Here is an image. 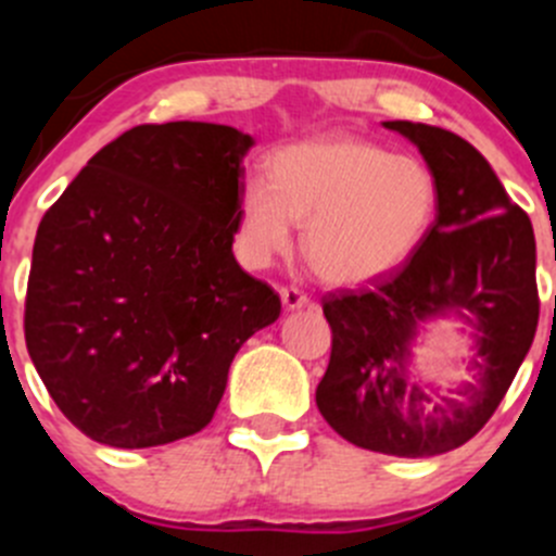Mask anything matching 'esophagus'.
Here are the masks:
<instances>
[{
  "instance_id": "1",
  "label": "esophagus",
  "mask_w": 556,
  "mask_h": 556,
  "mask_svg": "<svg viewBox=\"0 0 556 556\" xmlns=\"http://www.w3.org/2000/svg\"><path fill=\"white\" fill-rule=\"evenodd\" d=\"M279 299H282L285 309H304V306H309V295L301 293L299 288H282L279 290Z\"/></svg>"
}]
</instances>
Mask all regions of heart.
<instances>
[{
	"label": "heart",
	"instance_id": "heart-1",
	"mask_svg": "<svg viewBox=\"0 0 556 556\" xmlns=\"http://www.w3.org/2000/svg\"><path fill=\"white\" fill-rule=\"evenodd\" d=\"M439 215V179L412 155H392L352 134H325L279 150L268 179L244 188L233 244L250 268L293 247L306 223L304 255L330 285H366L403 266Z\"/></svg>",
	"mask_w": 556,
	"mask_h": 556
}]
</instances>
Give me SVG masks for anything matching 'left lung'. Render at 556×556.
<instances>
[{"mask_svg":"<svg viewBox=\"0 0 556 556\" xmlns=\"http://www.w3.org/2000/svg\"><path fill=\"white\" fill-rule=\"evenodd\" d=\"M384 128L417 144L435 174L439 215L401 271L325 299L333 346L317 408L350 444L433 457L490 422L530 352L541 306L535 233L463 137L412 121H384ZM441 316H457L475 339V377L450 393L419 378L410 361L418 330Z\"/></svg>","mask_w":556,"mask_h":556,"instance_id":"left-lung-1","label":"left lung"}]
</instances>
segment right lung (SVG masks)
<instances>
[{
    "label": "right lung",
    "mask_w": 556,
    "mask_h": 556,
    "mask_svg": "<svg viewBox=\"0 0 556 556\" xmlns=\"http://www.w3.org/2000/svg\"><path fill=\"white\" fill-rule=\"evenodd\" d=\"M252 144L220 123L137 126L45 212L26 350L88 439L144 450L199 433L239 346L279 317L231 250Z\"/></svg>",
    "instance_id": "add662e5"
}]
</instances>
